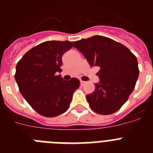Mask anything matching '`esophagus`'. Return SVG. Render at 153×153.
Returning a JSON list of instances; mask_svg holds the SVG:
<instances>
[{
    "instance_id": "esophagus-1",
    "label": "esophagus",
    "mask_w": 153,
    "mask_h": 153,
    "mask_svg": "<svg viewBox=\"0 0 153 153\" xmlns=\"http://www.w3.org/2000/svg\"><path fill=\"white\" fill-rule=\"evenodd\" d=\"M85 84H86V82H85V81L80 80V85H81V86H84Z\"/></svg>"
}]
</instances>
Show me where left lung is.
Listing matches in <instances>:
<instances>
[{"mask_svg":"<svg viewBox=\"0 0 153 153\" xmlns=\"http://www.w3.org/2000/svg\"><path fill=\"white\" fill-rule=\"evenodd\" d=\"M91 67H100V83L86 100L91 109L101 115L118 111L136 86L140 70L135 56L126 47L109 37L93 36L75 42Z\"/></svg>","mask_w":153,"mask_h":153,"instance_id":"left-lung-1","label":"left lung"}]
</instances>
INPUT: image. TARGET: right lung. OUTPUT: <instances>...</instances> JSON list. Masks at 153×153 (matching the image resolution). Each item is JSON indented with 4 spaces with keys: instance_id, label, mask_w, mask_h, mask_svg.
<instances>
[{
    "instance_id": "right-lung-1",
    "label": "right lung",
    "mask_w": 153,
    "mask_h": 153,
    "mask_svg": "<svg viewBox=\"0 0 153 153\" xmlns=\"http://www.w3.org/2000/svg\"><path fill=\"white\" fill-rule=\"evenodd\" d=\"M74 43H41L27 51L16 66L14 77L21 95L44 117H54L67 111L74 91L79 88L78 79L67 81L57 75L62 71V56Z\"/></svg>"
}]
</instances>
